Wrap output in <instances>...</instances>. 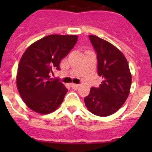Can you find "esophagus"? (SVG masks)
<instances>
[{
	"mask_svg": "<svg viewBox=\"0 0 152 152\" xmlns=\"http://www.w3.org/2000/svg\"><path fill=\"white\" fill-rule=\"evenodd\" d=\"M71 87H72V89L77 90V89H78V88H79V84H72V86H71Z\"/></svg>",
	"mask_w": 152,
	"mask_h": 152,
	"instance_id": "1",
	"label": "esophagus"
}]
</instances>
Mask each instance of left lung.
<instances>
[{"label": "left lung", "mask_w": 152, "mask_h": 152, "mask_svg": "<svg viewBox=\"0 0 152 152\" xmlns=\"http://www.w3.org/2000/svg\"><path fill=\"white\" fill-rule=\"evenodd\" d=\"M97 57V74L102 77L99 88H91L84 103L88 110L99 116L112 115L129 94L132 75L126 57L116 47L97 36L90 35Z\"/></svg>", "instance_id": "1"}]
</instances>
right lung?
<instances>
[{"label":"right lung","instance_id":"1","mask_svg":"<svg viewBox=\"0 0 152 152\" xmlns=\"http://www.w3.org/2000/svg\"><path fill=\"white\" fill-rule=\"evenodd\" d=\"M77 41L75 35H49L35 42L21 58L17 86L29 108L49 114L61 105L68 89L58 79L50 78L53 69L60 70V61Z\"/></svg>","mask_w":152,"mask_h":152}]
</instances>
